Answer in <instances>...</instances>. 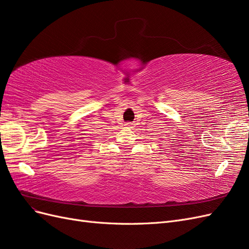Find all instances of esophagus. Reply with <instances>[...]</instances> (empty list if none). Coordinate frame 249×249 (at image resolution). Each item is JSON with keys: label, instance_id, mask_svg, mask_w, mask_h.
I'll list each match as a JSON object with an SVG mask.
<instances>
[{"label": "esophagus", "instance_id": "esophagus-1", "mask_svg": "<svg viewBox=\"0 0 249 249\" xmlns=\"http://www.w3.org/2000/svg\"><path fill=\"white\" fill-rule=\"evenodd\" d=\"M125 125L129 126V127H132V126H133V124H132V123H126Z\"/></svg>", "mask_w": 249, "mask_h": 249}]
</instances>
